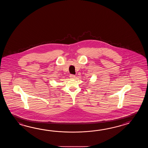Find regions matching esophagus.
Returning a JSON list of instances; mask_svg holds the SVG:
<instances>
[{
	"label": "esophagus",
	"instance_id": "1",
	"mask_svg": "<svg viewBox=\"0 0 148 148\" xmlns=\"http://www.w3.org/2000/svg\"><path fill=\"white\" fill-rule=\"evenodd\" d=\"M75 75H70V78L71 79H75Z\"/></svg>",
	"mask_w": 148,
	"mask_h": 148
}]
</instances>
